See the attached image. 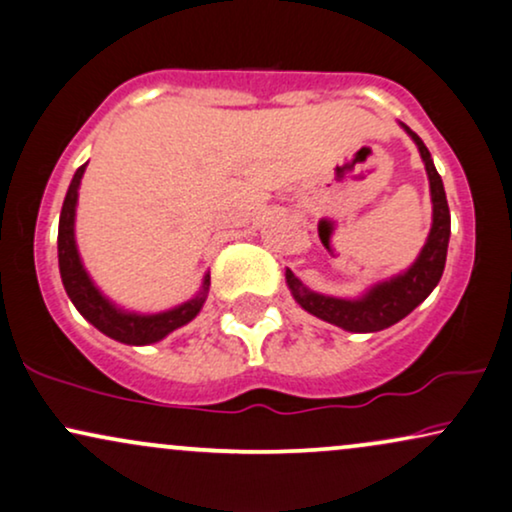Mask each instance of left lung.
<instances>
[{"label":"left lung","mask_w":512,"mask_h":512,"mask_svg":"<svg viewBox=\"0 0 512 512\" xmlns=\"http://www.w3.org/2000/svg\"><path fill=\"white\" fill-rule=\"evenodd\" d=\"M403 128L412 135L417 147H420V155L429 174V188H432L434 205L432 231H429L427 245L422 248L417 262L412 264L405 274L374 286L372 291L360 300H341L329 298V295L312 293L307 291L291 269L286 272L288 288H291L293 298L298 300L303 310L324 319V322L341 326V329L346 331H353V334H369V331L389 329L391 324L408 317L410 312L434 291L436 283L441 281L443 267H446L448 238H451V212H448L446 190H443V181L439 171H436L427 145H424L420 135L412 133L408 126Z\"/></svg>","instance_id":"8db88e82"}]
</instances>
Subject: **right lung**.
<instances>
[{
  "label": "right lung",
  "mask_w": 512,
  "mask_h": 512,
  "mask_svg": "<svg viewBox=\"0 0 512 512\" xmlns=\"http://www.w3.org/2000/svg\"><path fill=\"white\" fill-rule=\"evenodd\" d=\"M85 164L78 166L73 174V181L69 186V193L64 197V207H61L59 217V272L61 281H64L66 293H69L71 303L78 307V312L92 326L107 334L114 341L128 343V346H147V343L162 341L166 334L178 329V326L188 324L197 312H200L202 303H205V291L209 286V276H205V286L202 293L197 295L190 303L174 307L169 312H159V315H131V312H121L109 303L104 295L92 286L90 276L85 274L83 264H80L76 238H73V217H76V200H78V186L83 178Z\"/></svg>",
  "instance_id": "right-lung-1"
}]
</instances>
